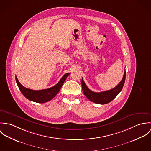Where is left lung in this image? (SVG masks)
Masks as SVG:
<instances>
[{"mask_svg": "<svg viewBox=\"0 0 151 151\" xmlns=\"http://www.w3.org/2000/svg\"><path fill=\"white\" fill-rule=\"evenodd\" d=\"M126 80V70L123 75V77L120 83L113 89L103 91L101 92H95L90 90L85 84L83 78L81 80V86L84 94L86 98L91 101L98 104L104 105L110 102L113 101L117 95L120 92L124 86Z\"/></svg>", "mask_w": 151, "mask_h": 151, "instance_id": "obj_1", "label": "left lung"}]
</instances>
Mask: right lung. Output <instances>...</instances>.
Returning a JSON list of instances; mask_svg holds the SVG:
<instances>
[{"label":"right lung","mask_w":151,"mask_h":151,"mask_svg":"<svg viewBox=\"0 0 151 151\" xmlns=\"http://www.w3.org/2000/svg\"><path fill=\"white\" fill-rule=\"evenodd\" d=\"M70 74V73L65 74L59 83L55 86L47 89L38 91L30 89L22 86L16 76V81L20 91L27 99L37 103H45L49 101L57 95L60 90L66 78Z\"/></svg>","instance_id":"right-lung-1"}]
</instances>
